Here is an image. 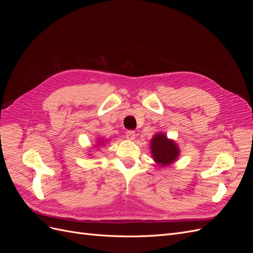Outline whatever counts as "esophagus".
I'll list each match as a JSON object with an SVG mask.
<instances>
[{"label":"esophagus","mask_w":253,"mask_h":253,"mask_svg":"<svg viewBox=\"0 0 253 253\" xmlns=\"http://www.w3.org/2000/svg\"><path fill=\"white\" fill-rule=\"evenodd\" d=\"M135 137H136V134H135V132L134 131H127L126 132V139L127 140H134L135 139Z\"/></svg>","instance_id":"1"}]
</instances>
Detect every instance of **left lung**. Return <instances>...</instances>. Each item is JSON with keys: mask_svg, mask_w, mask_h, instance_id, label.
<instances>
[{"mask_svg": "<svg viewBox=\"0 0 253 253\" xmlns=\"http://www.w3.org/2000/svg\"><path fill=\"white\" fill-rule=\"evenodd\" d=\"M150 150L153 160L159 167H168L175 163L180 155L178 144L168 138L163 132L156 133L150 141Z\"/></svg>", "mask_w": 253, "mask_h": 253, "instance_id": "obj_1", "label": "left lung"}]
</instances>
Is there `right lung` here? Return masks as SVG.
<instances>
[{"mask_svg": "<svg viewBox=\"0 0 253 253\" xmlns=\"http://www.w3.org/2000/svg\"><path fill=\"white\" fill-rule=\"evenodd\" d=\"M97 141V143H96V147H99V145H100V147H102L103 144H105V142H108V139H102V138H98V140H96ZM93 147H95V145H93ZM89 154V153H88Z\"/></svg>", "mask_w": 253, "mask_h": 253, "instance_id": "1", "label": "right lung"}]
</instances>
